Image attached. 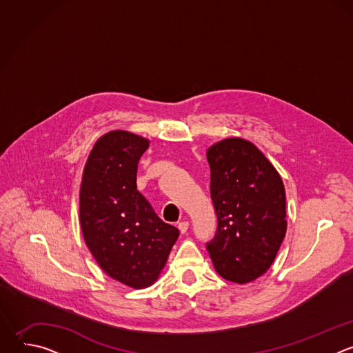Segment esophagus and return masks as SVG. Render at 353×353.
Listing matches in <instances>:
<instances>
[{"label":"esophagus","mask_w":353,"mask_h":353,"mask_svg":"<svg viewBox=\"0 0 353 353\" xmlns=\"http://www.w3.org/2000/svg\"><path fill=\"white\" fill-rule=\"evenodd\" d=\"M177 228H179L180 233H185L187 229H188V222L187 221H181V222L177 223Z\"/></svg>","instance_id":"34e87169"}]
</instances>
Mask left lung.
<instances>
[{
  "mask_svg": "<svg viewBox=\"0 0 353 353\" xmlns=\"http://www.w3.org/2000/svg\"><path fill=\"white\" fill-rule=\"evenodd\" d=\"M207 159L218 218L207 250L222 278L251 282L271 267L286 233L282 179L261 150L243 138L214 143Z\"/></svg>",
  "mask_w": 353,
  "mask_h": 353,
  "instance_id": "obj_1",
  "label": "left lung"
}]
</instances>
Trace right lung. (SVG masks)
<instances>
[{"instance_id":"right-lung-1","label":"right lung","mask_w":353,"mask_h":353,"mask_svg":"<svg viewBox=\"0 0 353 353\" xmlns=\"http://www.w3.org/2000/svg\"><path fill=\"white\" fill-rule=\"evenodd\" d=\"M148 146L146 138L123 130L100 137L79 191V221L89 251L109 276L134 289L158 279L179 237L137 190L138 162Z\"/></svg>"}]
</instances>
